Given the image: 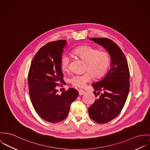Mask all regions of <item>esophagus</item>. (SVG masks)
I'll use <instances>...</instances> for the list:
<instances>
[{
  "label": "esophagus",
  "mask_w": 150,
  "mask_h": 150,
  "mask_svg": "<svg viewBox=\"0 0 150 150\" xmlns=\"http://www.w3.org/2000/svg\"><path fill=\"white\" fill-rule=\"evenodd\" d=\"M86 93V92L84 91H83V90H79V95H82L83 94H84Z\"/></svg>",
  "instance_id": "1"
}]
</instances>
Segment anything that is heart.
<instances>
[{
    "instance_id": "b5f03b06",
    "label": "heart",
    "mask_w": 150,
    "mask_h": 150,
    "mask_svg": "<svg viewBox=\"0 0 150 150\" xmlns=\"http://www.w3.org/2000/svg\"><path fill=\"white\" fill-rule=\"evenodd\" d=\"M72 52L86 63V70L90 72L74 75L71 77V83L76 87H83L87 82L92 80L93 76L96 79L102 77L108 69L110 58L108 53L105 51H99L93 47L83 46L76 48ZM69 62L70 58L68 55H62L60 65L63 71L69 69Z\"/></svg>"
}]
</instances>
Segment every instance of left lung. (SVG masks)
<instances>
[{
  "label": "left lung",
  "instance_id": "obj_1",
  "mask_svg": "<svg viewBox=\"0 0 150 150\" xmlns=\"http://www.w3.org/2000/svg\"><path fill=\"white\" fill-rule=\"evenodd\" d=\"M100 45L111 58L110 69L102 79L92 84L98 95L88 108L90 117L99 123H106L118 115L123 109L129 89V71L125 54L116 43L107 38H91Z\"/></svg>",
  "mask_w": 150,
  "mask_h": 150
}]
</instances>
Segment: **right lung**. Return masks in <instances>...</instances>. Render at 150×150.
Returning a JSON list of instances; mask_svg holds the SVG:
<instances>
[{
	"label": "right lung",
	"instance_id": "add662e5",
	"mask_svg": "<svg viewBox=\"0 0 150 150\" xmlns=\"http://www.w3.org/2000/svg\"><path fill=\"white\" fill-rule=\"evenodd\" d=\"M66 40L48 43L36 54L31 64L28 83L32 104L39 116L51 123H58L69 114L70 105L79 95L73 88L58 94L56 86L63 81L60 61Z\"/></svg>",
	"mask_w": 150,
	"mask_h": 150
}]
</instances>
